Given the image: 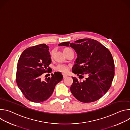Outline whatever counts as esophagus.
Instances as JSON below:
<instances>
[{"label": "esophagus", "mask_w": 130, "mask_h": 130, "mask_svg": "<svg viewBox=\"0 0 130 130\" xmlns=\"http://www.w3.org/2000/svg\"><path fill=\"white\" fill-rule=\"evenodd\" d=\"M67 77V75H63V78H64V79L66 78Z\"/></svg>", "instance_id": "34e87169"}]
</instances>
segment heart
Instances as JSON below:
<instances>
[{
	"label": "heart",
	"mask_w": 130,
	"mask_h": 130,
	"mask_svg": "<svg viewBox=\"0 0 130 130\" xmlns=\"http://www.w3.org/2000/svg\"><path fill=\"white\" fill-rule=\"evenodd\" d=\"M69 48H66L64 50H66L67 49H69ZM53 52H52V54H53ZM56 70L58 71H60L63 73H67L69 71V67L67 65H64V64H59L56 67Z\"/></svg>",
	"instance_id": "obj_1"
}]
</instances>
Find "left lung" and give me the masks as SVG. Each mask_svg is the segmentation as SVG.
<instances>
[{
    "label": "left lung",
    "instance_id": "obj_1",
    "mask_svg": "<svg viewBox=\"0 0 130 130\" xmlns=\"http://www.w3.org/2000/svg\"><path fill=\"white\" fill-rule=\"evenodd\" d=\"M75 43L63 42L59 46H70L75 50L77 58L72 68L73 73L83 82L72 77L70 89L77 100L84 103L92 102L101 98L109 89L115 75V65L109 50L98 41L90 39L77 40Z\"/></svg>",
    "mask_w": 130,
    "mask_h": 130
}]
</instances>
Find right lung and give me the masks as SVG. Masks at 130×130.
Returning a JSON list of instances; mask_svg holds the SVG:
<instances>
[{"label":"right lung","mask_w":130,"mask_h":130,"mask_svg":"<svg viewBox=\"0 0 130 130\" xmlns=\"http://www.w3.org/2000/svg\"><path fill=\"white\" fill-rule=\"evenodd\" d=\"M49 47L41 44L25 49L20 56L17 65L16 81L25 98L30 101L39 103L47 100L53 93L55 86L63 79L60 72L51 73V77L42 81L41 77L51 69Z\"/></svg>","instance_id":"add662e5"}]
</instances>
